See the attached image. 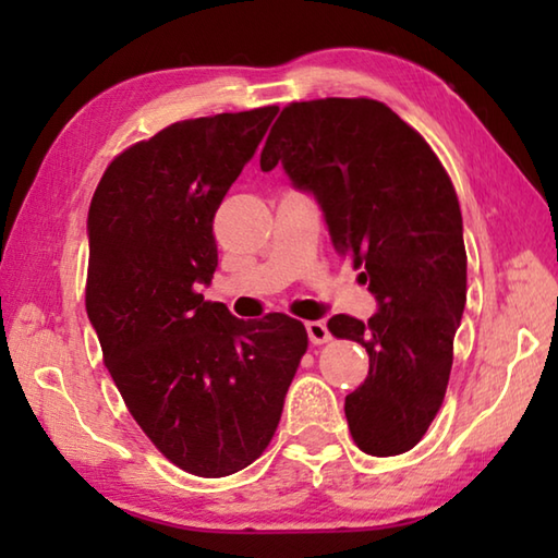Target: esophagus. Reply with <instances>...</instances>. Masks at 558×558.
Returning <instances> with one entry per match:
<instances>
[{
  "instance_id": "1",
  "label": "esophagus",
  "mask_w": 558,
  "mask_h": 558,
  "mask_svg": "<svg viewBox=\"0 0 558 558\" xmlns=\"http://www.w3.org/2000/svg\"><path fill=\"white\" fill-rule=\"evenodd\" d=\"M305 329H307V337H310V342H313V344H325V342H329V339H332L327 325L319 323V319H313V323H305Z\"/></svg>"
}]
</instances>
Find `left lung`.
Wrapping results in <instances>:
<instances>
[{
	"mask_svg": "<svg viewBox=\"0 0 558 558\" xmlns=\"http://www.w3.org/2000/svg\"><path fill=\"white\" fill-rule=\"evenodd\" d=\"M286 169L315 196L335 248L364 266L379 310L369 323L329 317V332L369 354V376L344 399L349 430L376 458L426 436L448 389L452 337L468 292L456 189L418 132L369 98L282 108L260 169Z\"/></svg>",
	"mask_w": 558,
	"mask_h": 558,
	"instance_id": "left-lung-1",
	"label": "left lung"
}]
</instances>
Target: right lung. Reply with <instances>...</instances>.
Listing matches in <instances>:
<instances>
[{
    "label": "right lung",
    "instance_id": "obj_1",
    "mask_svg": "<svg viewBox=\"0 0 558 558\" xmlns=\"http://www.w3.org/2000/svg\"><path fill=\"white\" fill-rule=\"evenodd\" d=\"M276 106L174 122L110 162L88 209V319L132 418L199 477L268 448L307 349L302 323L233 317L204 300L219 266L214 214Z\"/></svg>",
    "mask_w": 558,
    "mask_h": 558
}]
</instances>
